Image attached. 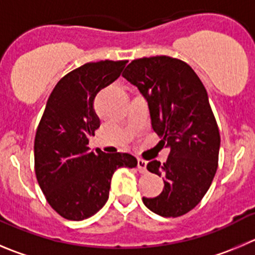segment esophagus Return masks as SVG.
<instances>
[{
    "label": "esophagus",
    "instance_id": "34e87169",
    "mask_svg": "<svg viewBox=\"0 0 255 255\" xmlns=\"http://www.w3.org/2000/svg\"><path fill=\"white\" fill-rule=\"evenodd\" d=\"M137 169H139V171L141 174L146 173V161L142 159H137Z\"/></svg>",
    "mask_w": 255,
    "mask_h": 255
}]
</instances>
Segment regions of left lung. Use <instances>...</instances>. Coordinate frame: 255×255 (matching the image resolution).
Returning <instances> with one entry per match:
<instances>
[{
    "label": "left lung",
    "instance_id": "left-lung-1",
    "mask_svg": "<svg viewBox=\"0 0 255 255\" xmlns=\"http://www.w3.org/2000/svg\"><path fill=\"white\" fill-rule=\"evenodd\" d=\"M123 77L146 99L159 145L170 147L165 162L146 166L165 175L161 194L142 202L157 215L181 217L202 202L218 169L220 134L207 90L185 61L165 55L132 60Z\"/></svg>",
    "mask_w": 255,
    "mask_h": 255
}]
</instances>
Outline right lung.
<instances>
[{"label":"right lung","instance_id":"add662e5","mask_svg":"<svg viewBox=\"0 0 255 255\" xmlns=\"http://www.w3.org/2000/svg\"><path fill=\"white\" fill-rule=\"evenodd\" d=\"M128 60L87 62L65 75L48 96L35 136V173L46 200L67 220H84L109 199L110 181L119 168H135L126 152H90L89 137L100 121L94 99L113 84Z\"/></svg>","mask_w":255,"mask_h":255}]
</instances>
